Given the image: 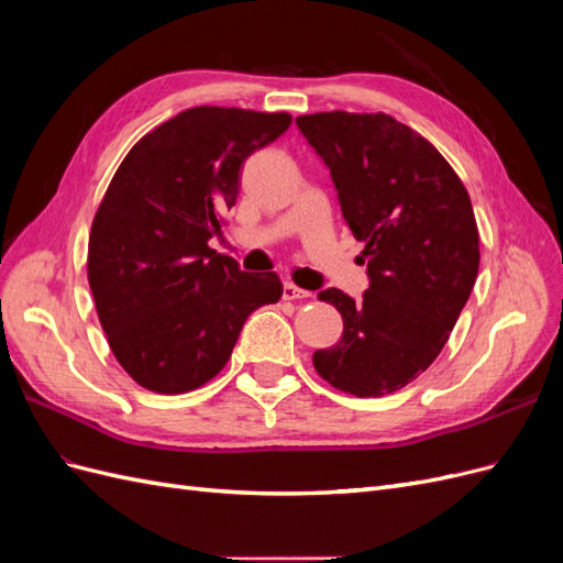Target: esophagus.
Returning a JSON list of instances; mask_svg holds the SVG:
<instances>
[{"label": "esophagus", "instance_id": "34e87169", "mask_svg": "<svg viewBox=\"0 0 563 563\" xmlns=\"http://www.w3.org/2000/svg\"><path fill=\"white\" fill-rule=\"evenodd\" d=\"M305 298H312L310 291H305V288H298L296 284H284V300H305Z\"/></svg>", "mask_w": 563, "mask_h": 563}]
</instances>
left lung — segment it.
Here are the masks:
<instances>
[{"label": "left lung", "instance_id": "obj_1", "mask_svg": "<svg viewBox=\"0 0 563 563\" xmlns=\"http://www.w3.org/2000/svg\"><path fill=\"white\" fill-rule=\"evenodd\" d=\"M296 124L331 172L371 282L362 300L319 291L343 317V335L312 364L335 389L383 397L437 360L472 294V201L439 150L385 112H317Z\"/></svg>", "mask_w": 563, "mask_h": 563}]
</instances>
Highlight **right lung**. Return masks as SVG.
<instances>
[{
  "mask_svg": "<svg viewBox=\"0 0 563 563\" xmlns=\"http://www.w3.org/2000/svg\"><path fill=\"white\" fill-rule=\"evenodd\" d=\"M288 126L286 112L190 108L119 164L87 267L110 350L141 387L183 395L209 383L246 317L282 298L275 272H242L209 240L240 195L242 164Z\"/></svg>",
  "mask_w": 563,
  "mask_h": 563,
  "instance_id": "add662e5",
  "label": "right lung"
}]
</instances>
